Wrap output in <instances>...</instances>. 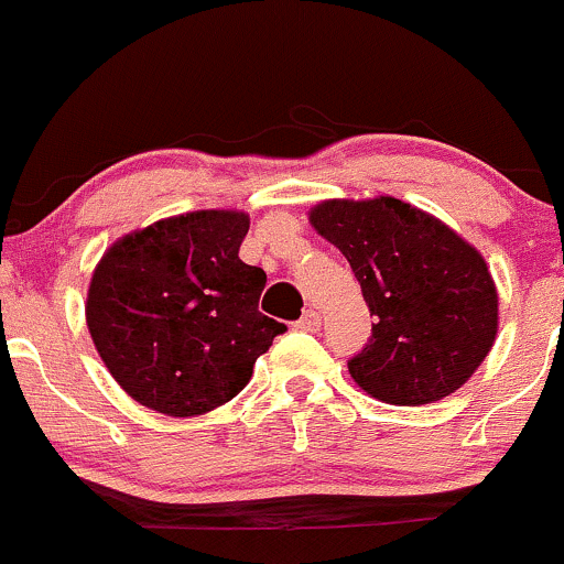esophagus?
Instances as JSON below:
<instances>
[{"instance_id":"esophagus-1","label":"esophagus","mask_w":564,"mask_h":564,"mask_svg":"<svg viewBox=\"0 0 564 564\" xmlns=\"http://www.w3.org/2000/svg\"><path fill=\"white\" fill-rule=\"evenodd\" d=\"M296 329L300 332H318L321 329V315L315 311H307L305 315H302L300 321H296Z\"/></svg>"}]
</instances>
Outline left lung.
Listing matches in <instances>:
<instances>
[{
  "instance_id": "1",
  "label": "left lung",
  "mask_w": 564,
  "mask_h": 564,
  "mask_svg": "<svg viewBox=\"0 0 564 564\" xmlns=\"http://www.w3.org/2000/svg\"><path fill=\"white\" fill-rule=\"evenodd\" d=\"M311 225L348 259L372 339L350 377L395 406L433 404L468 382L498 334V289L485 257L436 216L395 197L324 200Z\"/></svg>"
}]
</instances>
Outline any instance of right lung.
I'll return each instance as SVG.
<instances>
[{
  "instance_id": "right-lung-1",
  "label": "right lung",
  "mask_w": 564,
  "mask_h": 564,
  "mask_svg": "<svg viewBox=\"0 0 564 564\" xmlns=\"http://www.w3.org/2000/svg\"><path fill=\"white\" fill-rule=\"evenodd\" d=\"M243 212H189L122 235L96 264L85 318L120 388L154 412L195 417L230 401L286 332L259 313L264 275L238 257Z\"/></svg>"
}]
</instances>
